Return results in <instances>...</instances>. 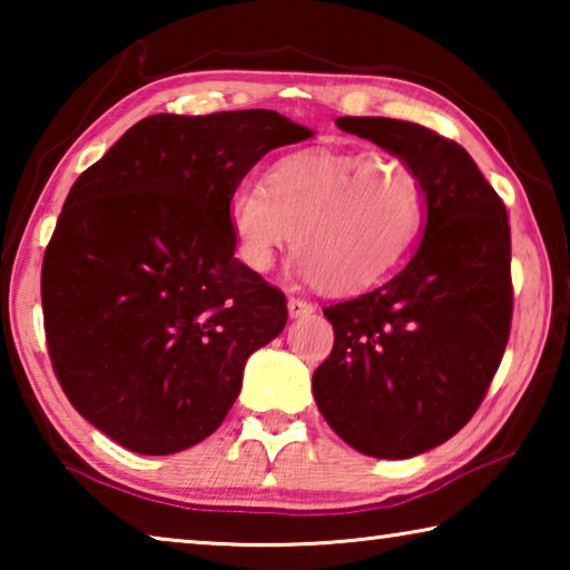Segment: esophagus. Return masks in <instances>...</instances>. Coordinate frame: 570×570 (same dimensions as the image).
Returning <instances> with one entry per match:
<instances>
[{
  "label": "esophagus",
  "mask_w": 570,
  "mask_h": 570,
  "mask_svg": "<svg viewBox=\"0 0 570 570\" xmlns=\"http://www.w3.org/2000/svg\"><path fill=\"white\" fill-rule=\"evenodd\" d=\"M314 308L316 306L304 302V298H288V316H292V320H302V316L314 314Z\"/></svg>",
  "instance_id": "esophagus-1"
}]
</instances>
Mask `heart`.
<instances>
[{"mask_svg": "<svg viewBox=\"0 0 570 570\" xmlns=\"http://www.w3.org/2000/svg\"><path fill=\"white\" fill-rule=\"evenodd\" d=\"M238 254L268 274L294 236L302 274L326 294L350 296L380 284L417 244L424 198L397 153L312 150L268 170L266 190L240 186L228 204Z\"/></svg>", "mask_w": 570, "mask_h": 570, "instance_id": "obj_1", "label": "heart"}]
</instances>
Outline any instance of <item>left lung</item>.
Here are the masks:
<instances>
[{"mask_svg": "<svg viewBox=\"0 0 570 570\" xmlns=\"http://www.w3.org/2000/svg\"><path fill=\"white\" fill-rule=\"evenodd\" d=\"M336 128L410 163L424 228L392 282L324 308L334 350L312 390L346 445L407 460L465 428L503 360L513 316L508 214L458 142L392 118H340Z\"/></svg>", "mask_w": 570, "mask_h": 570, "instance_id": "1", "label": "left lung"}]
</instances>
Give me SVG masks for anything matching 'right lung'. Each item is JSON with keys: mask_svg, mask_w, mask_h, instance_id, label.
<instances>
[{"mask_svg": "<svg viewBox=\"0 0 570 570\" xmlns=\"http://www.w3.org/2000/svg\"><path fill=\"white\" fill-rule=\"evenodd\" d=\"M314 130L274 110L150 115L70 188L42 264L50 360L92 428L173 455L220 428L286 298L234 256L228 204Z\"/></svg>", "mask_w": 570, "mask_h": 570, "instance_id": "1", "label": "right lung"}]
</instances>
